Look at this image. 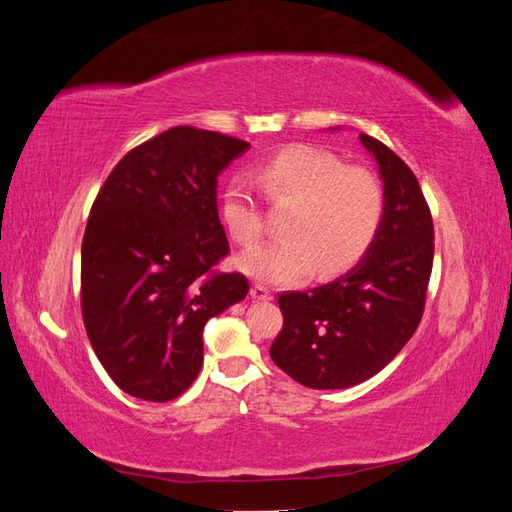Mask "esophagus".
<instances>
[{"instance_id": "34e87169", "label": "esophagus", "mask_w": 512, "mask_h": 512, "mask_svg": "<svg viewBox=\"0 0 512 512\" xmlns=\"http://www.w3.org/2000/svg\"><path fill=\"white\" fill-rule=\"evenodd\" d=\"M250 294H252V299H256V301H271L273 299L271 290L267 286H260V284H254Z\"/></svg>"}]
</instances>
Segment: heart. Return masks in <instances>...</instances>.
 Segmentation results:
<instances>
[{
	"mask_svg": "<svg viewBox=\"0 0 512 512\" xmlns=\"http://www.w3.org/2000/svg\"><path fill=\"white\" fill-rule=\"evenodd\" d=\"M254 177L269 203L286 207V237L260 243L239 258V269L267 284H297L312 275L352 269L374 245L384 220V190L374 173L344 166L335 153L290 145L262 160ZM220 218L232 241L254 245L265 218L252 185L232 177L220 194Z\"/></svg>",
	"mask_w": 512,
	"mask_h": 512,
	"instance_id": "obj_1",
	"label": "heart"
}]
</instances>
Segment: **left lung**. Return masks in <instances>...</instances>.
<instances>
[{
    "label": "left lung",
    "instance_id": "1",
    "mask_svg": "<svg viewBox=\"0 0 512 512\" xmlns=\"http://www.w3.org/2000/svg\"><path fill=\"white\" fill-rule=\"evenodd\" d=\"M384 183V220L359 265L335 282L277 297L284 327L271 359L309 389H348L376 376L423 318L433 265L427 200L397 153L361 134Z\"/></svg>",
    "mask_w": 512,
    "mask_h": 512
}]
</instances>
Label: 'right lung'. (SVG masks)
Returning a JSON list of instances; mask_svg holds the SVG:
<instances>
[{"label": "right lung", "instance_id": "1", "mask_svg": "<svg viewBox=\"0 0 512 512\" xmlns=\"http://www.w3.org/2000/svg\"><path fill=\"white\" fill-rule=\"evenodd\" d=\"M250 143L190 126L134 147L106 177L81 250L85 331L123 393L170 401L203 367L209 318L245 299L228 254L218 177Z\"/></svg>", "mask_w": 512, "mask_h": 512}]
</instances>
